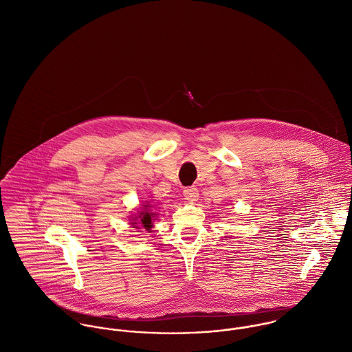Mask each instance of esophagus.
<instances>
[{"mask_svg":"<svg viewBox=\"0 0 352 352\" xmlns=\"http://www.w3.org/2000/svg\"><path fill=\"white\" fill-rule=\"evenodd\" d=\"M183 194H184V198H186L187 201H191V203H194V201H197L199 199V191H198L197 187H187V188L183 191Z\"/></svg>","mask_w":352,"mask_h":352,"instance_id":"obj_1","label":"esophagus"}]
</instances>
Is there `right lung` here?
<instances>
[{
  "mask_svg": "<svg viewBox=\"0 0 352 352\" xmlns=\"http://www.w3.org/2000/svg\"><path fill=\"white\" fill-rule=\"evenodd\" d=\"M146 207H149V206L145 204V208H146ZM151 217H153V214L148 212V210H146V211H141V212H140V217H137L135 221H138L140 225H142L145 229L149 230L151 228ZM133 225H137V222H134ZM135 228H140V226H135Z\"/></svg>",
  "mask_w": 352,
  "mask_h": 352,
  "instance_id": "right-lung-1",
  "label": "right lung"
}]
</instances>
